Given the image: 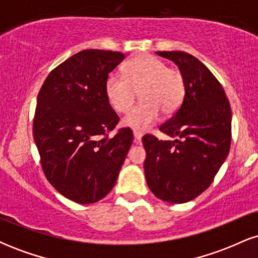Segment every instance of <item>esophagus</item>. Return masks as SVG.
I'll return each instance as SVG.
<instances>
[{
    "label": "esophagus",
    "mask_w": 258,
    "mask_h": 258,
    "mask_svg": "<svg viewBox=\"0 0 258 258\" xmlns=\"http://www.w3.org/2000/svg\"><path fill=\"white\" fill-rule=\"evenodd\" d=\"M142 136H143V135H142L141 132H137V131L133 132V137H135V142H137V143H138V142H141Z\"/></svg>",
    "instance_id": "obj_1"
}]
</instances>
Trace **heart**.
I'll return each mask as SVG.
<instances>
[{"label":"heart","mask_w":258,"mask_h":258,"mask_svg":"<svg viewBox=\"0 0 258 258\" xmlns=\"http://www.w3.org/2000/svg\"><path fill=\"white\" fill-rule=\"evenodd\" d=\"M105 96L114 110L125 112L131 108L139 93L141 103L123 117V126L133 131L144 132L155 122L160 110L173 114L182 104L185 82L182 73L161 59L150 54L133 58L125 65V76L109 74L105 80Z\"/></svg>","instance_id":"heart-1"}]
</instances>
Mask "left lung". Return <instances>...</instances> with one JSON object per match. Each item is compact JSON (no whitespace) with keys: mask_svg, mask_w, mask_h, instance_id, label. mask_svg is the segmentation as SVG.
<instances>
[{"mask_svg":"<svg viewBox=\"0 0 258 258\" xmlns=\"http://www.w3.org/2000/svg\"><path fill=\"white\" fill-rule=\"evenodd\" d=\"M172 60L185 82V94L176 114L160 126L174 141L142 138L147 158L148 186L159 199L183 204L209 188L226 161L232 141V110L226 92L214 74L185 52H156Z\"/></svg>","mask_w":258,"mask_h":258,"instance_id":"left-lung-1","label":"left lung"}]
</instances>
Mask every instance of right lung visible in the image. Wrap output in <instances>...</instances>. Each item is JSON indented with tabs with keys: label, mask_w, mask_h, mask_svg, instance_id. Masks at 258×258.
I'll return each instance as SVG.
<instances>
[{
	"label": "right lung",
	"mask_w": 258,
	"mask_h": 258,
	"mask_svg": "<svg viewBox=\"0 0 258 258\" xmlns=\"http://www.w3.org/2000/svg\"><path fill=\"white\" fill-rule=\"evenodd\" d=\"M121 52L85 49L53 69L37 96L34 139L44 176L63 197L93 204L111 190L133 141L105 96Z\"/></svg>",
	"instance_id": "1"
}]
</instances>
